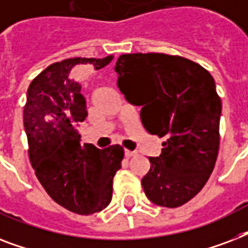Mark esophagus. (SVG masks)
I'll use <instances>...</instances> for the list:
<instances>
[{
    "mask_svg": "<svg viewBox=\"0 0 248 248\" xmlns=\"http://www.w3.org/2000/svg\"><path fill=\"white\" fill-rule=\"evenodd\" d=\"M124 155H126V158H131V157H134V155H136V152L124 151Z\"/></svg>",
    "mask_w": 248,
    "mask_h": 248,
    "instance_id": "1",
    "label": "esophagus"
}]
</instances>
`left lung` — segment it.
I'll use <instances>...</instances> for the list:
<instances>
[{
    "label": "left lung",
    "instance_id": "obj_1",
    "mask_svg": "<svg viewBox=\"0 0 248 248\" xmlns=\"http://www.w3.org/2000/svg\"><path fill=\"white\" fill-rule=\"evenodd\" d=\"M117 86L126 100L140 105L141 124L165 138L159 157L141 179L153 203L175 208L207 183L220 145L221 99L207 69L163 52L124 54L117 60Z\"/></svg>",
    "mask_w": 248,
    "mask_h": 248
}]
</instances>
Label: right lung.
Instances as JSON below:
<instances>
[{"label":"right lung","instance_id":"add662e5","mask_svg":"<svg viewBox=\"0 0 248 248\" xmlns=\"http://www.w3.org/2000/svg\"><path fill=\"white\" fill-rule=\"evenodd\" d=\"M113 58L76 56L56 62L33 79L27 93L24 127L31 165L48 196L78 215H91L110 203L113 177L124 151L118 144L105 149L79 144L76 127L85 121L87 107L82 86L71 78V72L79 64L97 71Z\"/></svg>","mask_w":248,"mask_h":248}]
</instances>
